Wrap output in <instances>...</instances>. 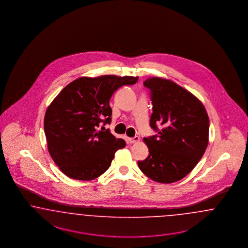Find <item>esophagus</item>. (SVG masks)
<instances>
[{
  "label": "esophagus",
  "mask_w": 248,
  "mask_h": 248,
  "mask_svg": "<svg viewBox=\"0 0 248 248\" xmlns=\"http://www.w3.org/2000/svg\"><path fill=\"white\" fill-rule=\"evenodd\" d=\"M129 143H131V144H134V143H137V142H139V137H135V138H133V139H128Z\"/></svg>",
  "instance_id": "1"
}]
</instances>
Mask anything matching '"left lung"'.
<instances>
[{
  "instance_id": "8db88e82",
  "label": "left lung",
  "mask_w": 248,
  "mask_h": 248,
  "mask_svg": "<svg viewBox=\"0 0 248 248\" xmlns=\"http://www.w3.org/2000/svg\"><path fill=\"white\" fill-rule=\"evenodd\" d=\"M144 86L151 96L150 126L158 135L144 138L149 155L138 164L151 180L174 183L186 176L206 151L208 113L196 96L170 80L150 78Z\"/></svg>"
}]
</instances>
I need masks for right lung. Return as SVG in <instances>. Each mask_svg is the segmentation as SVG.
I'll return each instance as SVG.
<instances>
[{
	"mask_svg": "<svg viewBox=\"0 0 248 248\" xmlns=\"http://www.w3.org/2000/svg\"><path fill=\"white\" fill-rule=\"evenodd\" d=\"M139 78L101 76L71 82L52 100L44 117L50 157L70 178L90 181L104 173L115 152L125 147L109 129V99L114 91L134 85Z\"/></svg>",
	"mask_w": 248,
	"mask_h": 248,
	"instance_id": "obj_1",
	"label": "right lung"
}]
</instances>
